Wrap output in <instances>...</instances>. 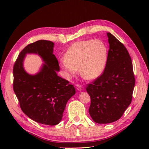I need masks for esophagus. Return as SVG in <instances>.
Listing matches in <instances>:
<instances>
[{"instance_id": "1", "label": "esophagus", "mask_w": 149, "mask_h": 149, "mask_svg": "<svg viewBox=\"0 0 149 149\" xmlns=\"http://www.w3.org/2000/svg\"><path fill=\"white\" fill-rule=\"evenodd\" d=\"M77 90H79V91H82V90H84V88H83V86H81V85L77 84Z\"/></svg>"}]
</instances>
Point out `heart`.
<instances>
[{
    "label": "heart",
    "instance_id": "1",
    "mask_svg": "<svg viewBox=\"0 0 149 149\" xmlns=\"http://www.w3.org/2000/svg\"><path fill=\"white\" fill-rule=\"evenodd\" d=\"M108 50L100 40H83L75 42L70 47L60 66L66 75H74L79 68L80 74L86 79H95L106 68Z\"/></svg>",
    "mask_w": 149,
    "mask_h": 149
}]
</instances>
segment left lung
I'll return each mask as SVG.
<instances>
[{
    "mask_svg": "<svg viewBox=\"0 0 149 149\" xmlns=\"http://www.w3.org/2000/svg\"><path fill=\"white\" fill-rule=\"evenodd\" d=\"M109 44L107 64L102 74L86 91L91 98L90 115L98 123H109L121 118L132 100L135 79L131 56L125 46L107 33Z\"/></svg>",
    "mask_w": 149,
    "mask_h": 149,
    "instance_id": "left-lung-1",
    "label": "left lung"
}]
</instances>
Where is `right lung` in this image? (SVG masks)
Segmentation results:
<instances>
[{"label":"right lung","instance_id":"add662e5","mask_svg":"<svg viewBox=\"0 0 149 149\" xmlns=\"http://www.w3.org/2000/svg\"><path fill=\"white\" fill-rule=\"evenodd\" d=\"M54 45L44 40L29 44L20 52L13 66V90L22 111L34 121L48 125L61 122L66 103L75 93L74 86L57 75L59 66L53 54ZM27 53L38 54L44 61L35 75L27 74L23 68Z\"/></svg>","mask_w":149,"mask_h":149}]
</instances>
